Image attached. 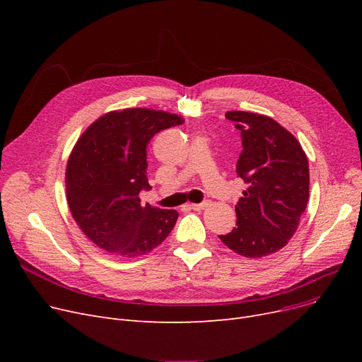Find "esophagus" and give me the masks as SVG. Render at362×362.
Listing matches in <instances>:
<instances>
[{
    "instance_id": "34e87169",
    "label": "esophagus",
    "mask_w": 362,
    "mask_h": 362,
    "mask_svg": "<svg viewBox=\"0 0 362 362\" xmlns=\"http://www.w3.org/2000/svg\"><path fill=\"white\" fill-rule=\"evenodd\" d=\"M208 205V202H201V204H189V208H192V210H195V211H199V210H204V208H206Z\"/></svg>"
}]
</instances>
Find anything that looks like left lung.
Returning <instances> with one entry per match:
<instances>
[{"instance_id":"1","label":"left lung","mask_w":362,"mask_h":362,"mask_svg":"<svg viewBox=\"0 0 362 362\" xmlns=\"http://www.w3.org/2000/svg\"><path fill=\"white\" fill-rule=\"evenodd\" d=\"M240 130L242 152L236 164L246 191L238 201L236 227L218 236L246 258L270 255L289 242L310 197V168L298 139L269 116L227 111Z\"/></svg>"}]
</instances>
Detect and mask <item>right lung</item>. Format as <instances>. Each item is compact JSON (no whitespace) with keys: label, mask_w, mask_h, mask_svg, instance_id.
I'll return each mask as SVG.
<instances>
[{"label":"right lung","mask_w":362,"mask_h":362,"mask_svg":"<svg viewBox=\"0 0 362 362\" xmlns=\"http://www.w3.org/2000/svg\"><path fill=\"white\" fill-rule=\"evenodd\" d=\"M183 122L160 110L110 111L76 142L66 168L69 208L85 236L107 254L145 255L173 230L179 213L144 205L139 194L151 189L148 142Z\"/></svg>","instance_id":"1"}]
</instances>
